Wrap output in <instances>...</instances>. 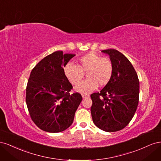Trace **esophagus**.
Here are the masks:
<instances>
[{
    "mask_svg": "<svg viewBox=\"0 0 161 161\" xmlns=\"http://www.w3.org/2000/svg\"><path fill=\"white\" fill-rule=\"evenodd\" d=\"M82 98H86V97H89V95L86 94V93H82Z\"/></svg>",
    "mask_w": 161,
    "mask_h": 161,
    "instance_id": "1",
    "label": "esophagus"
}]
</instances>
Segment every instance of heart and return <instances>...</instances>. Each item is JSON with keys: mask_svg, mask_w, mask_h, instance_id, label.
I'll list each match as a JSON object with an SVG mask.
<instances>
[{"mask_svg": "<svg viewBox=\"0 0 161 161\" xmlns=\"http://www.w3.org/2000/svg\"><path fill=\"white\" fill-rule=\"evenodd\" d=\"M77 65L69 64L64 69V74L73 85H77L81 81L86 72L88 79L82 81L76 87L81 92H89L94 90L98 83L105 85L111 79L113 74V64L108 58L101 57L95 52H89L81 56Z\"/></svg>", "mask_w": 161, "mask_h": 161, "instance_id": "b5f03b06", "label": "heart"}]
</instances>
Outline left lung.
<instances>
[{"mask_svg":"<svg viewBox=\"0 0 161 161\" xmlns=\"http://www.w3.org/2000/svg\"><path fill=\"white\" fill-rule=\"evenodd\" d=\"M113 64L111 79L100 92L91 95L92 121L99 129L113 132L124 129L135 114L139 101L140 83L134 68L115 49L102 50Z\"/></svg>","mask_w":161,"mask_h":161,"instance_id":"1","label":"left lung"}]
</instances>
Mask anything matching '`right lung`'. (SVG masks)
<instances>
[{"label":"right lung","mask_w":161,"mask_h":161,"mask_svg":"<svg viewBox=\"0 0 161 161\" xmlns=\"http://www.w3.org/2000/svg\"><path fill=\"white\" fill-rule=\"evenodd\" d=\"M75 54L56 51L43 58L32 69L26 88V103L31 119L39 128L60 132L72 125L82 99L70 94L72 85L64 67Z\"/></svg>","instance_id":"add662e5"}]
</instances>
